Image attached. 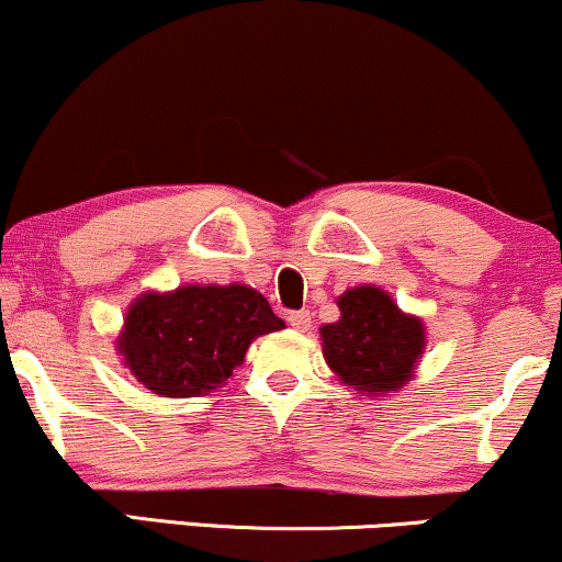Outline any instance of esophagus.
Instances as JSON below:
<instances>
[{
  "instance_id": "1",
  "label": "esophagus",
  "mask_w": 562,
  "mask_h": 562,
  "mask_svg": "<svg viewBox=\"0 0 562 562\" xmlns=\"http://www.w3.org/2000/svg\"><path fill=\"white\" fill-rule=\"evenodd\" d=\"M310 323H313V313L310 310H294V313H289V326L294 331H307Z\"/></svg>"
}]
</instances>
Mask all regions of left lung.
<instances>
[{
    "label": "left lung",
    "instance_id": "1",
    "mask_svg": "<svg viewBox=\"0 0 562 562\" xmlns=\"http://www.w3.org/2000/svg\"><path fill=\"white\" fill-rule=\"evenodd\" d=\"M341 318L321 328L323 358L360 397H384L413 379L426 347L424 321L402 313L379 286L347 289Z\"/></svg>",
    "mask_w": 562,
    "mask_h": 562
}]
</instances>
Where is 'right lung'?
I'll use <instances>...</instances> for the list:
<instances>
[{"label": "right lung", "mask_w": 562, "mask_h": 562, "mask_svg": "<svg viewBox=\"0 0 562 562\" xmlns=\"http://www.w3.org/2000/svg\"><path fill=\"white\" fill-rule=\"evenodd\" d=\"M281 328L283 321L252 286L189 283L136 296L115 345L149 392L204 397L234 375L257 336Z\"/></svg>", "instance_id": "add662e5"}]
</instances>
